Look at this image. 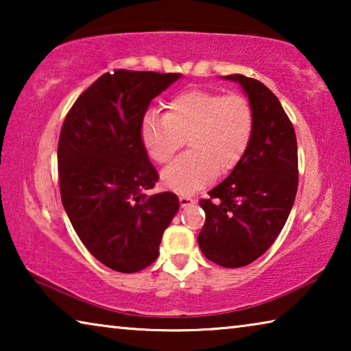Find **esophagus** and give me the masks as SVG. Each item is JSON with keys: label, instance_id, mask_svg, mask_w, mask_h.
Instances as JSON below:
<instances>
[{"label": "esophagus", "instance_id": "obj_1", "mask_svg": "<svg viewBox=\"0 0 351 351\" xmlns=\"http://www.w3.org/2000/svg\"><path fill=\"white\" fill-rule=\"evenodd\" d=\"M180 204H181V207L192 206V204H195V199L192 197H186V195H181V197H180Z\"/></svg>", "mask_w": 351, "mask_h": 351}]
</instances>
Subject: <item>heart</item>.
<instances>
[{
  "instance_id": "1",
  "label": "heart",
  "mask_w": 351,
  "mask_h": 351,
  "mask_svg": "<svg viewBox=\"0 0 351 351\" xmlns=\"http://www.w3.org/2000/svg\"><path fill=\"white\" fill-rule=\"evenodd\" d=\"M254 128L245 96L189 90L170 100L165 116L150 112L142 119L141 141L154 162L169 164L189 139L192 150L162 171V184L176 193H193L241 161Z\"/></svg>"
}]
</instances>
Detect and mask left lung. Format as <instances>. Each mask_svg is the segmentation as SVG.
Instances as JSON below:
<instances>
[{"instance_id": "8db88e82", "label": "left lung", "mask_w": 351, "mask_h": 351, "mask_svg": "<svg viewBox=\"0 0 351 351\" xmlns=\"http://www.w3.org/2000/svg\"><path fill=\"white\" fill-rule=\"evenodd\" d=\"M252 105V141L230 175L201 199V252L223 268H241L271 247L293 209L299 170L297 141L282 104L263 83L232 74Z\"/></svg>"}]
</instances>
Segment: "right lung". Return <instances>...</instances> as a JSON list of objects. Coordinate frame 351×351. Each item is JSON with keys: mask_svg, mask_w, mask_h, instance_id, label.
I'll use <instances>...</instances> for the list:
<instances>
[{"mask_svg": "<svg viewBox=\"0 0 351 351\" xmlns=\"http://www.w3.org/2000/svg\"><path fill=\"white\" fill-rule=\"evenodd\" d=\"M180 77L106 73L64 117L57 150L63 207L88 251L117 272H138L158 258L164 230L180 209L175 193H145L159 175L141 141L152 99Z\"/></svg>", "mask_w": 351, "mask_h": 351, "instance_id": "add662e5", "label": "right lung"}]
</instances>
